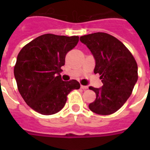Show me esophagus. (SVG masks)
<instances>
[{
	"instance_id": "34e87169",
	"label": "esophagus",
	"mask_w": 150,
	"mask_h": 150,
	"mask_svg": "<svg viewBox=\"0 0 150 150\" xmlns=\"http://www.w3.org/2000/svg\"><path fill=\"white\" fill-rule=\"evenodd\" d=\"M81 89H88V86H82V85H81Z\"/></svg>"
}]
</instances>
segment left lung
I'll use <instances>...</instances> for the list:
<instances>
[{"label": "left lung", "instance_id": "8db88e82", "mask_svg": "<svg viewBox=\"0 0 150 150\" xmlns=\"http://www.w3.org/2000/svg\"><path fill=\"white\" fill-rule=\"evenodd\" d=\"M93 54L103 86H90L96 93L89 105L94 113L109 115L118 110L132 94L138 80V66L132 54L121 41L105 33H94L80 37Z\"/></svg>", "mask_w": 150, "mask_h": 150}]
</instances>
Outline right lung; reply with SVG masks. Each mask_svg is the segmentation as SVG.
I'll list each match as a JSON object with an SVG mask.
<instances>
[{
    "mask_svg": "<svg viewBox=\"0 0 150 150\" xmlns=\"http://www.w3.org/2000/svg\"><path fill=\"white\" fill-rule=\"evenodd\" d=\"M78 42L77 36L44 34L20 50L14 75L21 96L35 111L56 114L64 107L67 95L80 88L76 80L64 82L60 75L66 54Z\"/></svg>",
    "mask_w": 150,
    "mask_h": 150,
    "instance_id": "obj_1",
    "label": "right lung"
}]
</instances>
